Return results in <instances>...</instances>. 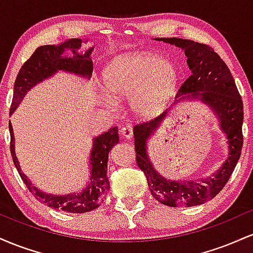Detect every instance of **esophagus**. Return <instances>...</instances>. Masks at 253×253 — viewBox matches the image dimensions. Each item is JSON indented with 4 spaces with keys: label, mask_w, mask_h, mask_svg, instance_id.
I'll use <instances>...</instances> for the list:
<instances>
[{
    "label": "esophagus",
    "mask_w": 253,
    "mask_h": 253,
    "mask_svg": "<svg viewBox=\"0 0 253 253\" xmlns=\"http://www.w3.org/2000/svg\"><path fill=\"white\" fill-rule=\"evenodd\" d=\"M120 133L124 138L130 139L133 136V127L130 126V125H126V126H124L123 128H121Z\"/></svg>",
    "instance_id": "esophagus-1"
}]
</instances>
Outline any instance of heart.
<instances>
[{"label":"heart","instance_id":"heart-1","mask_svg":"<svg viewBox=\"0 0 253 253\" xmlns=\"http://www.w3.org/2000/svg\"><path fill=\"white\" fill-rule=\"evenodd\" d=\"M179 74L176 65L161 57L132 53L117 57L103 71L109 104L129 96L133 113L140 118L158 114L175 94Z\"/></svg>","mask_w":253,"mask_h":253}]
</instances>
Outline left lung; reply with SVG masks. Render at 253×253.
Returning a JSON list of instances; mask_svg holds the SVG:
<instances>
[{"label": "left lung", "mask_w": 253, "mask_h": 253, "mask_svg": "<svg viewBox=\"0 0 253 253\" xmlns=\"http://www.w3.org/2000/svg\"><path fill=\"white\" fill-rule=\"evenodd\" d=\"M184 50L190 76L178 90L175 104L200 100L213 110L226 134L228 157L216 172L206 178L171 181L155 169L147 155V140L167 117L169 109L149 123L134 127L136 164L144 171L153 197L170 207H193L215 197L233 172L243 147V101L228 66L211 46L179 38H156Z\"/></svg>", "instance_id": "left-lung-1"}]
</instances>
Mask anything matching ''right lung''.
<instances>
[{"mask_svg":"<svg viewBox=\"0 0 253 253\" xmlns=\"http://www.w3.org/2000/svg\"><path fill=\"white\" fill-rule=\"evenodd\" d=\"M82 46V39L66 40L59 45H43L38 47L30 59L25 62L20 69L14 83V94L11 101L9 114L15 110L30 89L38 83L53 76L59 70L75 74L77 76L89 78L92 72V60L90 54L92 47L85 53H78V48ZM68 49L73 51L71 57H64L63 52ZM10 132V153L13 162L19 171L20 177L24 181L28 190L33 194L38 201L53 210H59L66 213H86L96 210L98 206L106 200L109 190V181L107 178V163H108L109 151L115 144L119 143L118 127H112L109 130L92 139V149L90 153V172L86 187L78 194H66V195H54L38 189L30 181L20 168L19 161L15 155V139H14L13 127L9 121Z\"/></svg>","mask_w":253,"mask_h":253,"instance_id":"1","label":"right lung"}]
</instances>
